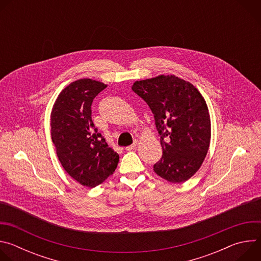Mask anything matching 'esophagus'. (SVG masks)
I'll return each mask as SVG.
<instances>
[{"instance_id":"esophagus-1","label":"esophagus","mask_w":261,"mask_h":261,"mask_svg":"<svg viewBox=\"0 0 261 261\" xmlns=\"http://www.w3.org/2000/svg\"><path fill=\"white\" fill-rule=\"evenodd\" d=\"M136 145H137V141L135 140L133 144H131V145H129V146L126 147V150H127V151H132V150H134V148L136 147Z\"/></svg>"}]
</instances>
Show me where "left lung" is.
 <instances>
[{
  "instance_id": "obj_1",
  "label": "left lung",
  "mask_w": 261,
  "mask_h": 261,
  "mask_svg": "<svg viewBox=\"0 0 261 261\" xmlns=\"http://www.w3.org/2000/svg\"><path fill=\"white\" fill-rule=\"evenodd\" d=\"M132 90L151 108L160 135L162 158L154 171L178 184L201 166L211 141V119L205 100L189 82L159 75L135 82Z\"/></svg>"
}]
</instances>
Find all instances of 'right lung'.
<instances>
[{"mask_svg":"<svg viewBox=\"0 0 261 261\" xmlns=\"http://www.w3.org/2000/svg\"><path fill=\"white\" fill-rule=\"evenodd\" d=\"M106 87L90 79L73 82L60 93L51 111L58 158L71 177L89 188L113 174L120 158L92 121L93 100Z\"/></svg>","mask_w":261,"mask_h":261,"instance_id":"1","label":"right lung"}]
</instances>
